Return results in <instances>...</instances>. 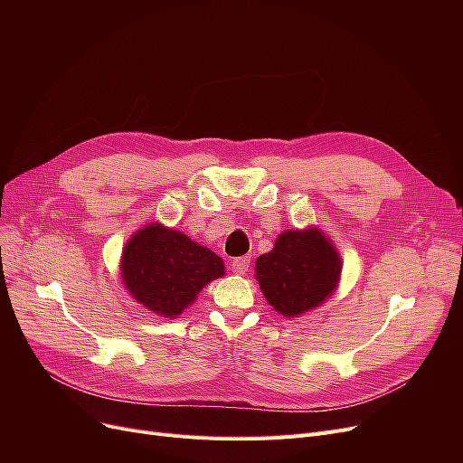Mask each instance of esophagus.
Returning <instances> with one entry per match:
<instances>
[{
  "label": "esophagus",
  "instance_id": "1",
  "mask_svg": "<svg viewBox=\"0 0 463 463\" xmlns=\"http://www.w3.org/2000/svg\"><path fill=\"white\" fill-rule=\"evenodd\" d=\"M250 269V257H238L232 260V272L244 276Z\"/></svg>",
  "mask_w": 463,
  "mask_h": 463
}]
</instances>
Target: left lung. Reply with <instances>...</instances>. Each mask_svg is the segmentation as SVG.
I'll return each instance as SVG.
<instances>
[{
    "label": "left lung",
    "mask_w": 463,
    "mask_h": 463,
    "mask_svg": "<svg viewBox=\"0 0 463 463\" xmlns=\"http://www.w3.org/2000/svg\"><path fill=\"white\" fill-rule=\"evenodd\" d=\"M339 274L342 259L315 227L281 232L272 251L255 262L262 295L285 317H298L321 306L337 288Z\"/></svg>",
    "instance_id": "8db88e82"
}]
</instances>
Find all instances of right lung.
Here are the masks:
<instances>
[{"label": "right lung", "mask_w": 463, "mask_h": 463, "mask_svg": "<svg viewBox=\"0 0 463 463\" xmlns=\"http://www.w3.org/2000/svg\"><path fill=\"white\" fill-rule=\"evenodd\" d=\"M119 270L138 304L175 319L204 285L225 276V264L184 232L150 223L128 240Z\"/></svg>", "instance_id": "right-lung-1"}]
</instances>
